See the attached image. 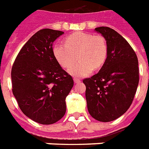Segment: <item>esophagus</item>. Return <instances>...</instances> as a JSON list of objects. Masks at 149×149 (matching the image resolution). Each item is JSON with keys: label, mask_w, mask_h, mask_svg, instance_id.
Masks as SVG:
<instances>
[{"label": "esophagus", "mask_w": 149, "mask_h": 149, "mask_svg": "<svg viewBox=\"0 0 149 149\" xmlns=\"http://www.w3.org/2000/svg\"><path fill=\"white\" fill-rule=\"evenodd\" d=\"M73 80H74V82L76 84H79V83H80V79H78V78H74Z\"/></svg>", "instance_id": "1"}]
</instances>
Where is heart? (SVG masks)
I'll use <instances>...</instances> for the list:
<instances>
[{"label": "heart", "mask_w": 149, "mask_h": 149, "mask_svg": "<svg viewBox=\"0 0 149 149\" xmlns=\"http://www.w3.org/2000/svg\"><path fill=\"white\" fill-rule=\"evenodd\" d=\"M65 44L54 45L52 52L62 67L68 69L78 57L80 61L69 70L73 76L84 77L98 70L104 65L107 56V45L100 35L86 32H75L68 36Z\"/></svg>", "instance_id": "heart-1"}]
</instances>
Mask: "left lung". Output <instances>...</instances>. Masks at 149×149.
<instances>
[{"label": "left lung", "instance_id": "1", "mask_svg": "<svg viewBox=\"0 0 149 149\" xmlns=\"http://www.w3.org/2000/svg\"><path fill=\"white\" fill-rule=\"evenodd\" d=\"M107 45L105 63L97 74L83 80L90 114L94 119L109 122L127 111L139 82V62L129 43L113 29L96 28Z\"/></svg>", "mask_w": 149, "mask_h": 149}]
</instances>
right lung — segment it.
<instances>
[{
  "label": "right lung",
  "mask_w": 149,
  "mask_h": 149,
  "mask_svg": "<svg viewBox=\"0 0 149 149\" xmlns=\"http://www.w3.org/2000/svg\"><path fill=\"white\" fill-rule=\"evenodd\" d=\"M63 31H37L17 54L11 69L12 92L24 114L42 125H51L66 111L65 97L73 79L52 52V43Z\"/></svg>",
  "instance_id": "add662e5"
}]
</instances>
